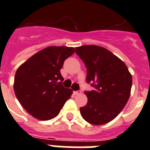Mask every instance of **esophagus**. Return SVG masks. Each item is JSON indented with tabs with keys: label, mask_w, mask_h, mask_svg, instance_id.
<instances>
[{
	"label": "esophagus",
	"mask_w": 150,
	"mask_h": 150,
	"mask_svg": "<svg viewBox=\"0 0 150 150\" xmlns=\"http://www.w3.org/2000/svg\"><path fill=\"white\" fill-rule=\"evenodd\" d=\"M73 93H74V95H79V94H80V93H81V91H73Z\"/></svg>",
	"instance_id": "esophagus-1"
}]
</instances>
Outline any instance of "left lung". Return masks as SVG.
<instances>
[{"label":"left lung","instance_id":"left-lung-1","mask_svg":"<svg viewBox=\"0 0 150 150\" xmlns=\"http://www.w3.org/2000/svg\"><path fill=\"white\" fill-rule=\"evenodd\" d=\"M75 53L87 67V82L94 90L85 91L88 103L80 108L83 118L95 125L110 122L129 100L132 75L122 60L104 47L85 45Z\"/></svg>","mask_w":150,"mask_h":150}]
</instances>
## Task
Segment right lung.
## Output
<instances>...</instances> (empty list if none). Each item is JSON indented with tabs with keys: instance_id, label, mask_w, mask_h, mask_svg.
<instances>
[{
	"instance_id": "add662e5",
	"label": "right lung",
	"mask_w": 150,
	"mask_h": 150,
	"mask_svg": "<svg viewBox=\"0 0 150 150\" xmlns=\"http://www.w3.org/2000/svg\"><path fill=\"white\" fill-rule=\"evenodd\" d=\"M75 53L73 47L48 46L21 64L13 83L16 97L31 116L48 120L59 115L72 90L62 87L60 70Z\"/></svg>"
}]
</instances>
